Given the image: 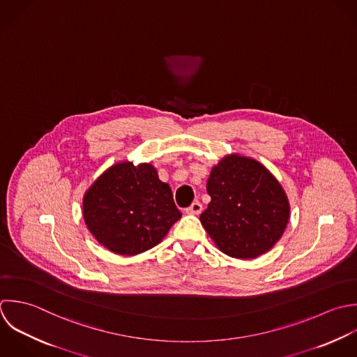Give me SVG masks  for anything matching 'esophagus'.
<instances>
[{
    "label": "esophagus",
    "mask_w": 357,
    "mask_h": 357,
    "mask_svg": "<svg viewBox=\"0 0 357 357\" xmlns=\"http://www.w3.org/2000/svg\"><path fill=\"white\" fill-rule=\"evenodd\" d=\"M202 210H203L202 203H199V202H193V203L190 204V207H188V208H186V213H188V214H192V215H199V214L202 213Z\"/></svg>",
    "instance_id": "obj_1"
}]
</instances>
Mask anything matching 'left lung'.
<instances>
[{
  "instance_id": "obj_1",
  "label": "left lung",
  "mask_w": 357,
  "mask_h": 357,
  "mask_svg": "<svg viewBox=\"0 0 357 357\" xmlns=\"http://www.w3.org/2000/svg\"><path fill=\"white\" fill-rule=\"evenodd\" d=\"M211 197L200 221L217 248L235 259H256L282 236L289 202L275 176L259 161L225 155L207 181Z\"/></svg>"
}]
</instances>
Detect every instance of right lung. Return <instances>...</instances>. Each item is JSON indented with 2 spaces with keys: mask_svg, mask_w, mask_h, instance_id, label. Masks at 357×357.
Here are the masks:
<instances>
[{
  "mask_svg": "<svg viewBox=\"0 0 357 357\" xmlns=\"http://www.w3.org/2000/svg\"><path fill=\"white\" fill-rule=\"evenodd\" d=\"M168 183L147 162H118L101 174L83 197L90 234L109 252L135 256L155 245L181 218Z\"/></svg>",
  "mask_w": 357,
  "mask_h": 357,
  "instance_id": "add662e5",
  "label": "right lung"
}]
</instances>
